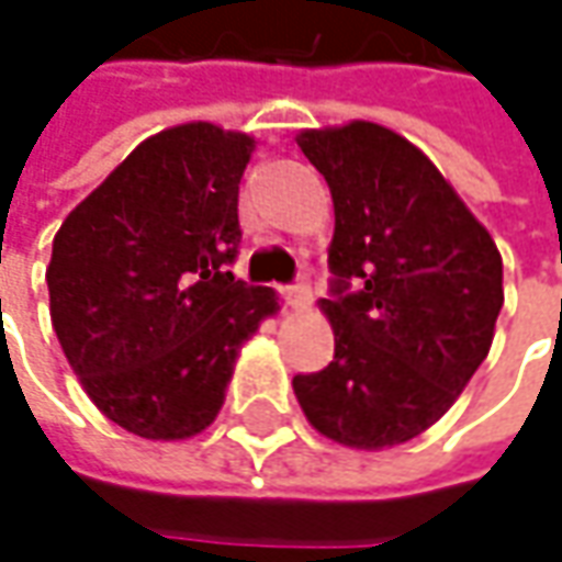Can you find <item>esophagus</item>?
Here are the masks:
<instances>
[{
	"mask_svg": "<svg viewBox=\"0 0 562 562\" xmlns=\"http://www.w3.org/2000/svg\"><path fill=\"white\" fill-rule=\"evenodd\" d=\"M281 293H284L288 306H293V310H306V306H310V300H313L310 284H291V288H284Z\"/></svg>",
	"mask_w": 562,
	"mask_h": 562,
	"instance_id": "1",
	"label": "esophagus"
}]
</instances>
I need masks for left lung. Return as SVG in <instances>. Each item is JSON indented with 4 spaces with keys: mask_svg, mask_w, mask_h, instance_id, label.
Instances as JSON below:
<instances>
[{
    "mask_svg": "<svg viewBox=\"0 0 562 562\" xmlns=\"http://www.w3.org/2000/svg\"><path fill=\"white\" fill-rule=\"evenodd\" d=\"M328 181L335 237V359L293 378L318 435L384 450L431 428L485 362L504 306V262L487 227L419 146L375 121L300 131ZM359 283L349 291V281Z\"/></svg>",
    "mask_w": 562,
    "mask_h": 562,
    "instance_id": "8db88e82",
    "label": "left lung"
}]
</instances>
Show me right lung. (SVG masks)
Here are the masks:
<instances>
[{"label":"right lung","instance_id":"1","mask_svg":"<svg viewBox=\"0 0 562 562\" xmlns=\"http://www.w3.org/2000/svg\"><path fill=\"white\" fill-rule=\"evenodd\" d=\"M256 140L159 131L71 209L46 269L58 344L87 397L146 441L205 431L278 293L237 281V193Z\"/></svg>","mask_w":562,"mask_h":562}]
</instances>
